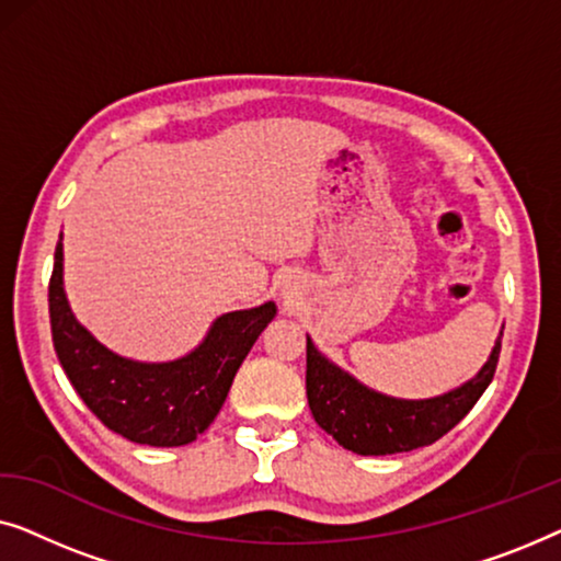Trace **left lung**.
<instances>
[{
    "mask_svg": "<svg viewBox=\"0 0 561 561\" xmlns=\"http://www.w3.org/2000/svg\"><path fill=\"white\" fill-rule=\"evenodd\" d=\"M501 336L488 363L472 380L444 396L424 398V401H405V398L370 390L321 355L306 336L309 409L317 424L355 455L380 457L426 447L455 428L485 393L495 375L497 355H501Z\"/></svg>",
    "mask_w": 561,
    "mask_h": 561,
    "instance_id": "1",
    "label": "left lung"
}]
</instances>
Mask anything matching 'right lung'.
I'll return each mask as SVG.
<instances>
[{
    "label": "right lung",
    "mask_w": 561,
    "mask_h": 561,
    "mask_svg": "<svg viewBox=\"0 0 561 561\" xmlns=\"http://www.w3.org/2000/svg\"><path fill=\"white\" fill-rule=\"evenodd\" d=\"M53 347L89 411L114 434L148 447H183L206 428L225 403L242 359L275 317V304L229 311L204 342L171 363H137L106 350L79 324L64 290V244L48 286Z\"/></svg>",
    "instance_id": "1"
}]
</instances>
